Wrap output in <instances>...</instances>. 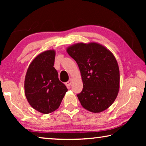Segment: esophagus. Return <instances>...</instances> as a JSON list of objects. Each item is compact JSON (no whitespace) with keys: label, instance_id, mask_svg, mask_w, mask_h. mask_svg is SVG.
Listing matches in <instances>:
<instances>
[{"label":"esophagus","instance_id":"obj_1","mask_svg":"<svg viewBox=\"0 0 146 146\" xmlns=\"http://www.w3.org/2000/svg\"><path fill=\"white\" fill-rule=\"evenodd\" d=\"M72 81H73V79L72 78H70V80H69L68 82H67L66 83V85L67 86L68 88H70V86H71V83H72Z\"/></svg>","mask_w":146,"mask_h":146}]
</instances>
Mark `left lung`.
<instances>
[{"mask_svg": "<svg viewBox=\"0 0 146 146\" xmlns=\"http://www.w3.org/2000/svg\"><path fill=\"white\" fill-rule=\"evenodd\" d=\"M66 51L80 71L83 90L77 97L81 105L95 113L107 110L115 102L120 88V71L114 55L95 42L73 44Z\"/></svg>", "mask_w": 146, "mask_h": 146, "instance_id": "obj_1", "label": "left lung"}]
</instances>
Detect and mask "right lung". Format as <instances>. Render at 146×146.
I'll return each instance as SVG.
<instances>
[{
    "label": "right lung",
    "mask_w": 146,
    "mask_h": 146,
    "mask_svg": "<svg viewBox=\"0 0 146 146\" xmlns=\"http://www.w3.org/2000/svg\"><path fill=\"white\" fill-rule=\"evenodd\" d=\"M55 54V50L49 49L36 56L29 64L24 80L25 95L29 105L43 114L57 110L68 91L53 67Z\"/></svg>",
    "instance_id": "obj_1"
}]
</instances>
